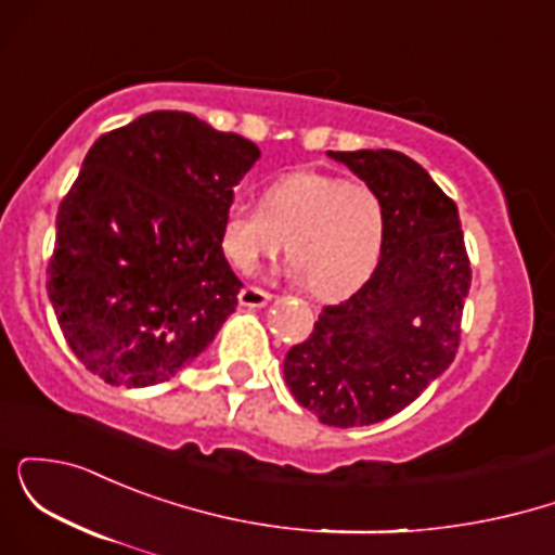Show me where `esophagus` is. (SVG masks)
<instances>
[{"mask_svg":"<svg viewBox=\"0 0 555 555\" xmlns=\"http://www.w3.org/2000/svg\"><path fill=\"white\" fill-rule=\"evenodd\" d=\"M271 295L266 289H258V286H245L240 292V305L242 308H263L269 302Z\"/></svg>","mask_w":555,"mask_h":555,"instance_id":"34e87169","label":"esophagus"}]
</instances>
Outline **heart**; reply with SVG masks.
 Masks as SVG:
<instances>
[{
    "label": "heart",
    "instance_id": "obj_1",
    "mask_svg": "<svg viewBox=\"0 0 555 555\" xmlns=\"http://www.w3.org/2000/svg\"><path fill=\"white\" fill-rule=\"evenodd\" d=\"M286 240L289 276L318 297H341L371 276L384 242V208L367 184L299 169L266 188L260 206L234 203L221 250L240 271L273 258Z\"/></svg>",
    "mask_w": 555,
    "mask_h": 555
}]
</instances>
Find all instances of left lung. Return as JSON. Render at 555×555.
Instances as JSON below:
<instances>
[{
    "label": "left lung",
    "instance_id": "left-lung-1",
    "mask_svg": "<svg viewBox=\"0 0 555 555\" xmlns=\"http://www.w3.org/2000/svg\"><path fill=\"white\" fill-rule=\"evenodd\" d=\"M378 195L375 271L289 349L284 380L323 425L358 428L412 404L460 347L473 271L456 203L399 151H328Z\"/></svg>",
    "mask_w": 555,
    "mask_h": 555
}]
</instances>
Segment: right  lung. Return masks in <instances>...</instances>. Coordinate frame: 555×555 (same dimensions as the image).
I'll return each mask as SVG.
<instances>
[{
	"label": "right lung",
	"instance_id": "right-lung-1",
	"mask_svg": "<svg viewBox=\"0 0 555 555\" xmlns=\"http://www.w3.org/2000/svg\"><path fill=\"white\" fill-rule=\"evenodd\" d=\"M253 140L188 112H151L101 135L60 214L49 299L82 365L112 386L169 380L237 308L221 250Z\"/></svg>",
	"mask_w": 555,
	"mask_h": 555
}]
</instances>
